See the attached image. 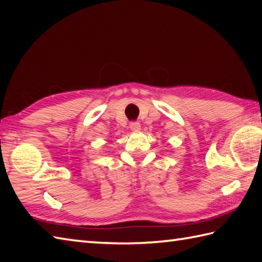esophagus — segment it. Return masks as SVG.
<instances>
[{
    "instance_id": "esophagus-1",
    "label": "esophagus",
    "mask_w": 262,
    "mask_h": 262,
    "mask_svg": "<svg viewBox=\"0 0 262 262\" xmlns=\"http://www.w3.org/2000/svg\"><path fill=\"white\" fill-rule=\"evenodd\" d=\"M129 127H130L132 130L137 132V130L141 129V124H140V122H138V121H130Z\"/></svg>"
}]
</instances>
